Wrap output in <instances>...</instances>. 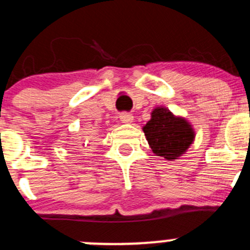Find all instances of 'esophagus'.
<instances>
[{
    "label": "esophagus",
    "mask_w": 250,
    "mask_h": 250,
    "mask_svg": "<svg viewBox=\"0 0 250 250\" xmlns=\"http://www.w3.org/2000/svg\"><path fill=\"white\" fill-rule=\"evenodd\" d=\"M120 120H122L123 123H126V124H127V123H132L133 117L131 113L123 112V113H120Z\"/></svg>",
    "instance_id": "obj_1"
}]
</instances>
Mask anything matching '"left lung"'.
Wrapping results in <instances>:
<instances>
[{
  "label": "left lung",
  "instance_id": "1",
  "mask_svg": "<svg viewBox=\"0 0 250 250\" xmlns=\"http://www.w3.org/2000/svg\"><path fill=\"white\" fill-rule=\"evenodd\" d=\"M143 132L154 154L167 160L184 154L194 138L191 125L164 108L153 110L152 119L143 127Z\"/></svg>",
  "mask_w": 250,
  "mask_h": 250
}]
</instances>
